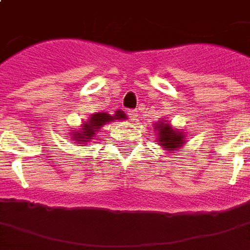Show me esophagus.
I'll return each mask as SVG.
<instances>
[{"instance_id":"34e87169","label":"esophagus","mask_w":250,"mask_h":250,"mask_svg":"<svg viewBox=\"0 0 250 250\" xmlns=\"http://www.w3.org/2000/svg\"><path fill=\"white\" fill-rule=\"evenodd\" d=\"M128 116H130L131 120H136V118H138V111L136 109H130L128 111Z\"/></svg>"}]
</instances>
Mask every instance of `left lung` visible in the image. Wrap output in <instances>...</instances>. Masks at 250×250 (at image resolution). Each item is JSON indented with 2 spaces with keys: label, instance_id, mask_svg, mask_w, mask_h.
I'll return each instance as SVG.
<instances>
[{
  "label": "left lung",
  "instance_id": "obj_1",
  "mask_svg": "<svg viewBox=\"0 0 250 250\" xmlns=\"http://www.w3.org/2000/svg\"><path fill=\"white\" fill-rule=\"evenodd\" d=\"M155 131L158 134V142L159 146H162L165 150H167L168 154L181 150V147L185 143V134L182 131L173 128L167 122H158L155 123Z\"/></svg>",
  "mask_w": 250,
  "mask_h": 250
}]
</instances>
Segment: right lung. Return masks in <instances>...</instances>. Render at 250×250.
Masks as SVG:
<instances>
[{
    "label": "right lung",
    "mask_w": 250,
    "mask_h": 250,
    "mask_svg": "<svg viewBox=\"0 0 250 250\" xmlns=\"http://www.w3.org/2000/svg\"><path fill=\"white\" fill-rule=\"evenodd\" d=\"M127 119V116L123 111H115L114 115H109L107 112H98V114H92L89 116L88 122H85L84 125H82L83 128L80 131H77L75 134H72V138L73 141H76L77 145L80 143H84V145H88L92 136H95V134L100 130V127H103L105 123H109V122H114V120H122Z\"/></svg>",
    "instance_id": "obj_1"
}]
</instances>
